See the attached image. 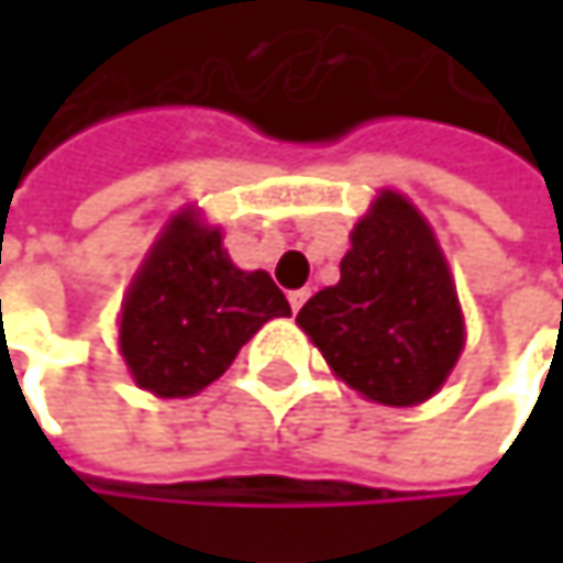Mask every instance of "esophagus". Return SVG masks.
Returning a JSON list of instances; mask_svg holds the SVG:
<instances>
[{
    "label": "esophagus",
    "instance_id": "34e87169",
    "mask_svg": "<svg viewBox=\"0 0 563 563\" xmlns=\"http://www.w3.org/2000/svg\"><path fill=\"white\" fill-rule=\"evenodd\" d=\"M309 299V289H292L289 292V306H292V312H299V306Z\"/></svg>",
    "mask_w": 563,
    "mask_h": 563
}]
</instances>
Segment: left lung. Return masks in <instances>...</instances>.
<instances>
[{
  "label": "left lung",
  "mask_w": 563,
  "mask_h": 563,
  "mask_svg": "<svg viewBox=\"0 0 563 563\" xmlns=\"http://www.w3.org/2000/svg\"><path fill=\"white\" fill-rule=\"evenodd\" d=\"M296 322L349 388L388 407L440 391L466 342L443 251L391 188L355 224L339 283L319 289Z\"/></svg>",
  "instance_id": "obj_1"
}]
</instances>
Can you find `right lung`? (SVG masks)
<instances>
[{
	"instance_id": "add662e5",
	"label": "right lung",
	"mask_w": 563,
	"mask_h": 563,
	"mask_svg": "<svg viewBox=\"0 0 563 563\" xmlns=\"http://www.w3.org/2000/svg\"><path fill=\"white\" fill-rule=\"evenodd\" d=\"M277 316H289V302L271 274L234 267L221 231L188 208L166 224L130 283L120 352L143 391L188 397L221 378L241 345Z\"/></svg>"
}]
</instances>
